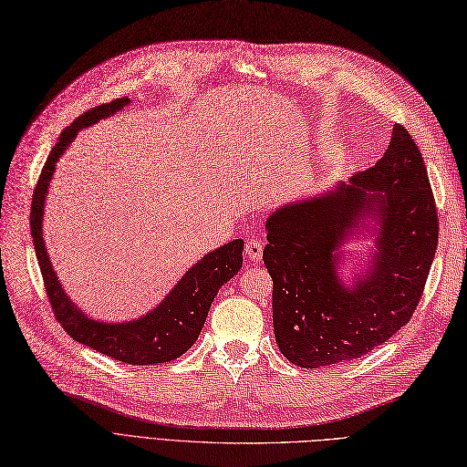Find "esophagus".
Masks as SVG:
<instances>
[{
	"label": "esophagus",
	"mask_w": 467,
	"mask_h": 467,
	"mask_svg": "<svg viewBox=\"0 0 467 467\" xmlns=\"http://www.w3.org/2000/svg\"><path fill=\"white\" fill-rule=\"evenodd\" d=\"M244 252H246V255H248L250 260L258 262L262 258V252H264L262 238H250L248 243H246V246H244Z\"/></svg>",
	"instance_id": "obj_1"
}]
</instances>
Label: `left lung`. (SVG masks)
<instances>
[{
  "instance_id": "left-lung-1",
  "label": "left lung",
  "mask_w": 467,
  "mask_h": 467,
  "mask_svg": "<svg viewBox=\"0 0 467 467\" xmlns=\"http://www.w3.org/2000/svg\"><path fill=\"white\" fill-rule=\"evenodd\" d=\"M367 211L381 223L379 252L345 290L337 248ZM265 229L277 348L293 365L318 368L370 353L411 320L439 244V212L419 147L396 124L374 167L324 198L281 207Z\"/></svg>"
}]
</instances>
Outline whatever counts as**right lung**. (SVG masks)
<instances>
[{
  "label": "right lung",
  "instance_id": "add662e5",
  "mask_svg": "<svg viewBox=\"0 0 467 467\" xmlns=\"http://www.w3.org/2000/svg\"><path fill=\"white\" fill-rule=\"evenodd\" d=\"M130 99H116L112 102L100 104L81 114L71 126L59 133L57 143L44 162V169L38 176L36 188L33 192L31 205V234L36 250V260L44 279V287L54 310L56 320L62 324L66 332L87 348H91L102 355L122 360L128 365H157L169 363V360L184 355L193 341L198 339L205 324L207 312L212 308L213 298L219 289L229 279H233L240 267H243V240H233L215 252L207 254L202 262L188 269V274L171 291L162 303L145 314L143 318L124 324H107L87 318L66 296L62 285H59L50 258L44 248L42 240V217L44 200L50 186V180L59 159L67 145L73 141L81 128L99 122L119 109H124Z\"/></svg>",
  "mask_w": 467,
  "mask_h": 467
}]
</instances>
